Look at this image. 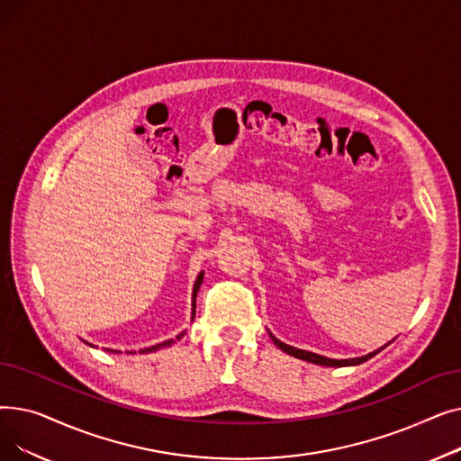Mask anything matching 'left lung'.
<instances>
[{"label":"left lung","mask_w":461,"mask_h":461,"mask_svg":"<svg viewBox=\"0 0 461 461\" xmlns=\"http://www.w3.org/2000/svg\"><path fill=\"white\" fill-rule=\"evenodd\" d=\"M271 338H273V342H275V346L276 348H280L284 353H287V355H292V357H297V358H303V360H306V362H313V365H321V366H336V368H340V366H355V365H362V362H366L368 358H372L374 355H377L381 349H377V351H372V353H368V355H365V357H355V358H342V360H338V358H329V357H323V355H318V353H310V351H304V349H297V348H292V346H287V344H284V342H280V340H276V338L271 334Z\"/></svg>","instance_id":"8db88e82"}]
</instances>
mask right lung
Segmentation results:
<instances>
[{
    "mask_svg": "<svg viewBox=\"0 0 461 461\" xmlns=\"http://www.w3.org/2000/svg\"><path fill=\"white\" fill-rule=\"evenodd\" d=\"M202 282H203V273H200L198 275V278H196V282H194V292H192V320H194V313H196V295H198V289H200V285H202ZM185 332H181V334H177V338L176 340H179V338L183 336ZM176 340L172 338V340H166V342H162V344H157V346H151V348H145V349H140V353H153V351H157V349H162V348H169L172 344H176ZM87 344V342H86ZM91 346V344H89ZM93 348V346H91ZM106 351H110V353H117L115 349H106ZM129 353H134V351H129Z\"/></svg>",
    "mask_w": 461,
    "mask_h": 461,
    "instance_id": "right-lung-1",
    "label": "right lung"
}]
</instances>
